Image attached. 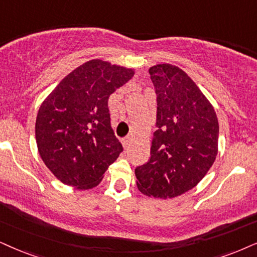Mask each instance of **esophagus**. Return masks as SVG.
Segmentation results:
<instances>
[{"label":"esophagus","instance_id":"obj_1","mask_svg":"<svg viewBox=\"0 0 257 257\" xmlns=\"http://www.w3.org/2000/svg\"><path fill=\"white\" fill-rule=\"evenodd\" d=\"M131 141H132V138L131 136H126V138H124L122 140V144H123V146H124V147L126 148L129 146V144H131Z\"/></svg>","mask_w":257,"mask_h":257}]
</instances>
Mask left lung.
Masks as SVG:
<instances>
[{
  "instance_id": "obj_1",
  "label": "left lung",
  "mask_w": 257,
  "mask_h": 257,
  "mask_svg": "<svg viewBox=\"0 0 257 257\" xmlns=\"http://www.w3.org/2000/svg\"><path fill=\"white\" fill-rule=\"evenodd\" d=\"M157 93V131L151 158L135 168L138 188L167 199L193 188L205 177L218 151L215 109L196 83L171 64L149 69Z\"/></svg>"
}]
</instances>
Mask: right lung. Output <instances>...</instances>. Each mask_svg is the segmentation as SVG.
Masks as SVG:
<instances>
[{
    "instance_id": "add662e5",
    "label": "right lung",
    "mask_w": 257,
    "mask_h": 257,
    "mask_svg": "<svg viewBox=\"0 0 257 257\" xmlns=\"http://www.w3.org/2000/svg\"><path fill=\"white\" fill-rule=\"evenodd\" d=\"M134 70L93 59L58 84L39 109V154L61 183L80 190L97 186L123 147L110 123L108 99Z\"/></svg>"
}]
</instances>
